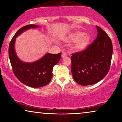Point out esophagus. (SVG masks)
I'll return each mask as SVG.
<instances>
[{"instance_id":"esophagus-1","label":"esophagus","mask_w":122,"mask_h":122,"mask_svg":"<svg viewBox=\"0 0 122 122\" xmlns=\"http://www.w3.org/2000/svg\"><path fill=\"white\" fill-rule=\"evenodd\" d=\"M67 56H68V54H67L66 53H65V52H62V55H61V57H62V58H64V57H67Z\"/></svg>"}]
</instances>
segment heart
I'll return each instance as SVG.
<instances>
[{
  "label": "heart",
  "instance_id": "heart-1",
  "mask_svg": "<svg viewBox=\"0 0 122 122\" xmlns=\"http://www.w3.org/2000/svg\"><path fill=\"white\" fill-rule=\"evenodd\" d=\"M69 40L71 41H75L74 49L76 50H81L87 46L90 41L89 35L85 34L81 31H76L72 33L69 37Z\"/></svg>",
  "mask_w": 122,
  "mask_h": 122
}]
</instances>
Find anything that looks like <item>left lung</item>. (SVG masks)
<instances>
[{
    "label": "left lung",
    "mask_w": 122,
    "mask_h": 122,
    "mask_svg": "<svg viewBox=\"0 0 122 122\" xmlns=\"http://www.w3.org/2000/svg\"><path fill=\"white\" fill-rule=\"evenodd\" d=\"M97 36L84 51L71 56L73 79L81 85L95 84L107 75L112 56V44L107 33L96 26Z\"/></svg>",
    "instance_id": "8db88e82"
}]
</instances>
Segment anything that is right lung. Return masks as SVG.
Instances as JSON below:
<instances>
[{
  "label": "right lung",
  "instance_id": "add662e5",
  "mask_svg": "<svg viewBox=\"0 0 122 122\" xmlns=\"http://www.w3.org/2000/svg\"><path fill=\"white\" fill-rule=\"evenodd\" d=\"M38 27V25H29L21 28L12 38L8 48L9 58L15 76L22 83L32 88L42 87L49 83L53 77V66L59 62L61 56V53H47L33 62H25L18 58L15 50L16 37L25 31Z\"/></svg>",
  "mask_w": 122,
  "mask_h": 122
}]
</instances>
